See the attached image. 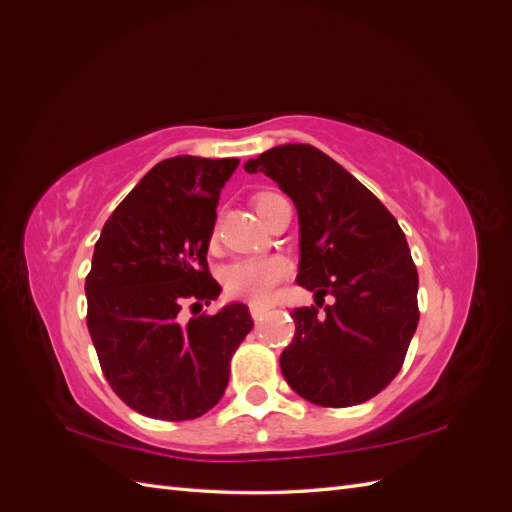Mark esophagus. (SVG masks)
Here are the masks:
<instances>
[{"instance_id":"1","label":"esophagus","mask_w":512,"mask_h":512,"mask_svg":"<svg viewBox=\"0 0 512 512\" xmlns=\"http://www.w3.org/2000/svg\"><path fill=\"white\" fill-rule=\"evenodd\" d=\"M250 314L254 318V322H260L262 316L267 314V307H260V305H250Z\"/></svg>"}]
</instances>
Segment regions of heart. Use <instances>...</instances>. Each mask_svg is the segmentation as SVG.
<instances>
[{"instance_id": "heart-1", "label": "heart", "mask_w": 512, "mask_h": 512, "mask_svg": "<svg viewBox=\"0 0 512 512\" xmlns=\"http://www.w3.org/2000/svg\"><path fill=\"white\" fill-rule=\"evenodd\" d=\"M277 196L280 194L275 192L258 194L254 200L256 211L260 213ZM288 273L290 265L282 256H250L230 262L222 273V284L230 299L265 305L275 297L277 286L286 280Z\"/></svg>"}]
</instances>
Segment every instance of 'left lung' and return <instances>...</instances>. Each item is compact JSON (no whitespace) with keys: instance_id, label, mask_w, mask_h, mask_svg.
I'll return each instance as SVG.
<instances>
[{"instance_id":"1","label":"left lung","mask_w":512,"mask_h":512,"mask_svg":"<svg viewBox=\"0 0 512 512\" xmlns=\"http://www.w3.org/2000/svg\"><path fill=\"white\" fill-rule=\"evenodd\" d=\"M292 198L301 222L297 284L316 305L292 309L280 356L286 382L322 408L376 397L404 365L418 324V273L393 213L312 145H282L245 164ZM324 296H333L331 306ZM325 306L320 310L321 305Z\"/></svg>"}]
</instances>
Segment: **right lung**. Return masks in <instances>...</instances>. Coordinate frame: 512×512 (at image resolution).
<instances>
[{
	"label": "right lung",
	"instance_id": "obj_1",
	"mask_svg": "<svg viewBox=\"0 0 512 512\" xmlns=\"http://www.w3.org/2000/svg\"><path fill=\"white\" fill-rule=\"evenodd\" d=\"M237 158L179 156L153 166L106 220L85 280L87 329L106 382L158 421H192L222 399L250 309L191 311L222 292L207 267L220 190Z\"/></svg>",
	"mask_w": 512,
	"mask_h": 512
}]
</instances>
